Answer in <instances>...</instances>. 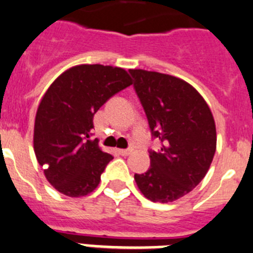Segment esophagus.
I'll return each instance as SVG.
<instances>
[{
    "label": "esophagus",
    "instance_id": "esophagus-1",
    "mask_svg": "<svg viewBox=\"0 0 253 253\" xmlns=\"http://www.w3.org/2000/svg\"><path fill=\"white\" fill-rule=\"evenodd\" d=\"M131 152L132 148H121V150H119V153L122 156H128Z\"/></svg>",
    "mask_w": 253,
    "mask_h": 253
}]
</instances>
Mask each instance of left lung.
<instances>
[{"label":"left lung","mask_w":253,"mask_h":253,"mask_svg":"<svg viewBox=\"0 0 253 253\" xmlns=\"http://www.w3.org/2000/svg\"><path fill=\"white\" fill-rule=\"evenodd\" d=\"M133 88L145 110L152 138L151 166L134 173L141 192L152 202H172L204 180L216 152V126L202 96L177 77L129 70Z\"/></svg>","instance_id":"8db88e82"}]
</instances>
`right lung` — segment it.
<instances>
[{
  "mask_svg": "<svg viewBox=\"0 0 253 253\" xmlns=\"http://www.w3.org/2000/svg\"><path fill=\"white\" fill-rule=\"evenodd\" d=\"M132 84L120 67L80 65L49 86L36 113L34 147L44 176L70 197L88 195L113 159L91 140L93 116L112 96Z\"/></svg>",
  "mask_w": 253,
  "mask_h": 253,
  "instance_id": "add662e5",
  "label": "right lung"
}]
</instances>
